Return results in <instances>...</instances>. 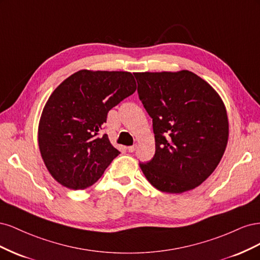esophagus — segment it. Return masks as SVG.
I'll list each match as a JSON object with an SVG mask.
<instances>
[{
    "label": "esophagus",
    "mask_w": 260,
    "mask_h": 260,
    "mask_svg": "<svg viewBox=\"0 0 260 260\" xmlns=\"http://www.w3.org/2000/svg\"><path fill=\"white\" fill-rule=\"evenodd\" d=\"M127 149H128V152H130V153H133L137 149V144H135V145H132V146H128L127 147Z\"/></svg>",
    "instance_id": "obj_1"
}]
</instances>
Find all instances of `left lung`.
<instances>
[{"label": "left lung", "mask_w": 260, "mask_h": 260, "mask_svg": "<svg viewBox=\"0 0 260 260\" xmlns=\"http://www.w3.org/2000/svg\"><path fill=\"white\" fill-rule=\"evenodd\" d=\"M135 77L155 135L154 157L140 162L144 176L161 192L195 188L214 172L225 151L229 122L222 100L188 70Z\"/></svg>", "instance_id": "obj_1"}]
</instances>
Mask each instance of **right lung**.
Returning <instances> with one entry per match:
<instances>
[{
    "instance_id": "obj_1",
    "label": "right lung",
    "mask_w": 260,
    "mask_h": 260,
    "mask_svg": "<svg viewBox=\"0 0 260 260\" xmlns=\"http://www.w3.org/2000/svg\"><path fill=\"white\" fill-rule=\"evenodd\" d=\"M137 90L128 72L79 70L51 94L39 122L42 159L58 183L73 190L94 184L120 154L100 136L107 113Z\"/></svg>"
}]
</instances>
